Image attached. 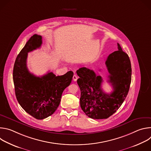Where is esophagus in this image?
<instances>
[{
    "label": "esophagus",
    "mask_w": 151,
    "mask_h": 151,
    "mask_svg": "<svg viewBox=\"0 0 151 151\" xmlns=\"http://www.w3.org/2000/svg\"><path fill=\"white\" fill-rule=\"evenodd\" d=\"M78 76L76 74H74V75H73V80L74 81H76L77 79H78Z\"/></svg>",
    "instance_id": "esophagus-1"
}]
</instances>
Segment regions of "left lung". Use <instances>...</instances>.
<instances>
[{"label":"left lung","instance_id":"1","mask_svg":"<svg viewBox=\"0 0 151 151\" xmlns=\"http://www.w3.org/2000/svg\"><path fill=\"white\" fill-rule=\"evenodd\" d=\"M118 51L107 57L106 65L109 73V82L113 87L111 94L104 93L101 87L103 79L93 70L81 68L77 71V83L81 90L80 105L88 117L106 119L119 108L125 99L132 81L130 60L118 43Z\"/></svg>","mask_w":151,"mask_h":151}]
</instances>
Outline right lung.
<instances>
[{
	"label": "right lung",
	"mask_w": 151,
	"mask_h": 151,
	"mask_svg": "<svg viewBox=\"0 0 151 151\" xmlns=\"http://www.w3.org/2000/svg\"><path fill=\"white\" fill-rule=\"evenodd\" d=\"M42 36L34 35L17 55L13 69L17 99L22 108L37 119L52 115L58 107L62 93L70 85L73 72L61 76L48 72L42 76L31 73L27 67L28 52L40 47Z\"/></svg>",
	"instance_id": "add662e5"
}]
</instances>
